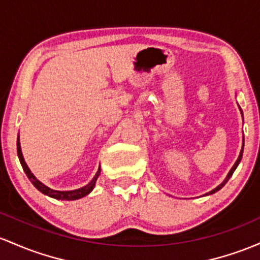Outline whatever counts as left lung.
Returning a JSON list of instances; mask_svg holds the SVG:
<instances>
[{"instance_id":"obj_1","label":"left lung","mask_w":260,"mask_h":260,"mask_svg":"<svg viewBox=\"0 0 260 260\" xmlns=\"http://www.w3.org/2000/svg\"><path fill=\"white\" fill-rule=\"evenodd\" d=\"M240 110H241V113H242V109H241V108H240ZM242 116H243V113H242ZM243 147H244V138H243V144H242V150H241V152H240V156H238L237 161H236V163H235V165H233V167H232L231 169H230L229 174H227V176H226V178H224V180H223V182H222V183H221V184H220V185H217V186H216V188H215V189H212V190H211V191H209V193H206L205 195H211V194H215V193H216V191H218V190H220V189H221V188H222V186H223L224 184H226V183H227V182H229V179H230V178H231V177H232L233 172H235V171H236V168H237V167H238V165H240V162H241V159H242V156H243Z\"/></svg>"}]
</instances>
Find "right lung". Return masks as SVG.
Listing matches in <instances>:
<instances>
[{"label":"right lung","instance_id":"obj_1","mask_svg":"<svg viewBox=\"0 0 260 260\" xmlns=\"http://www.w3.org/2000/svg\"><path fill=\"white\" fill-rule=\"evenodd\" d=\"M17 153H18V158H19L20 165H22L23 167V171L25 172V174H27V177L31 182V184L36 186L40 193H43L44 195H48V197L50 198H54V199L56 200H77V199H81V198L86 197V195H88L93 190L99 174H101V166H99L97 173H95V176L93 177V179L88 183V184L82 186V188L75 189V190H54V189L49 188V186L43 184L39 179H37V177L34 176V174L31 173L30 169H29L27 163L24 161V157H23L22 148H20L19 135H18V139H17Z\"/></svg>","mask_w":260,"mask_h":260}]
</instances>
